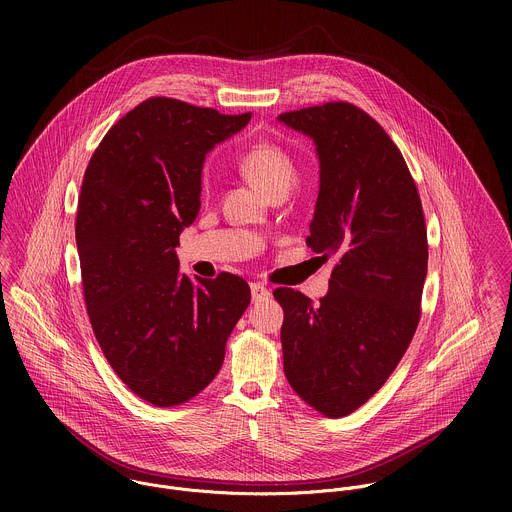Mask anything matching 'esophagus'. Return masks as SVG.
I'll return each instance as SVG.
<instances>
[{"label":"esophagus","mask_w":512,"mask_h":512,"mask_svg":"<svg viewBox=\"0 0 512 512\" xmlns=\"http://www.w3.org/2000/svg\"><path fill=\"white\" fill-rule=\"evenodd\" d=\"M250 292H252V301H264L272 295L268 288H264L260 284H250Z\"/></svg>","instance_id":"1"}]
</instances>
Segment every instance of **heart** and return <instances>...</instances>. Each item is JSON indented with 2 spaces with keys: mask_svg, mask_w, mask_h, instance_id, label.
<instances>
[{
  "mask_svg": "<svg viewBox=\"0 0 512 512\" xmlns=\"http://www.w3.org/2000/svg\"><path fill=\"white\" fill-rule=\"evenodd\" d=\"M238 167L252 183L270 195L290 191L295 179V163L290 151L274 142H258L248 147L238 157ZM201 191L203 195L211 193L209 179H203Z\"/></svg>",
  "mask_w": 512,
  "mask_h": 512,
  "instance_id": "obj_1",
  "label": "heart"
}]
</instances>
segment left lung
<instances>
[{
  "instance_id": "obj_1",
  "label": "left lung",
  "mask_w": 512,
  "mask_h": 512,
  "mask_svg": "<svg viewBox=\"0 0 512 512\" xmlns=\"http://www.w3.org/2000/svg\"><path fill=\"white\" fill-rule=\"evenodd\" d=\"M307 136L319 159V193L307 246L337 258L315 305L292 288L284 307V372L315 410L355 412L404 357L428 274V232L416 183L388 134L357 106L329 102L278 116Z\"/></svg>"
}]
</instances>
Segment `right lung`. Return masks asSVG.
I'll list each match as a JSON object with an SVG mask.
<instances>
[{"label":"right lung","mask_w":512,"mask_h":512,"mask_svg":"<svg viewBox=\"0 0 512 512\" xmlns=\"http://www.w3.org/2000/svg\"><path fill=\"white\" fill-rule=\"evenodd\" d=\"M250 118L149 98L86 167L76 215L86 311L110 366L153 406L183 404L213 382L250 305L242 278L191 280L175 252L201 209L207 153Z\"/></svg>","instance_id":"add662e5"}]
</instances>
